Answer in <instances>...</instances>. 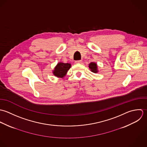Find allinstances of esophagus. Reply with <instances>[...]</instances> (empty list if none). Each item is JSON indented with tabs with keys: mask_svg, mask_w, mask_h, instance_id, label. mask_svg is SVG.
Returning a JSON list of instances; mask_svg holds the SVG:
<instances>
[{
	"mask_svg": "<svg viewBox=\"0 0 147 147\" xmlns=\"http://www.w3.org/2000/svg\"><path fill=\"white\" fill-rule=\"evenodd\" d=\"M82 61H81V60H78V61H76V62H75V63H77V64H79V63H82Z\"/></svg>",
	"mask_w": 147,
	"mask_h": 147,
	"instance_id": "obj_1",
	"label": "esophagus"
}]
</instances>
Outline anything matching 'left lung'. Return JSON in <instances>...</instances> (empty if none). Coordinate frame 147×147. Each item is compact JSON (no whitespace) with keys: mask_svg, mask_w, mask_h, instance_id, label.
Masks as SVG:
<instances>
[{"mask_svg":"<svg viewBox=\"0 0 147 147\" xmlns=\"http://www.w3.org/2000/svg\"><path fill=\"white\" fill-rule=\"evenodd\" d=\"M89 68L91 69V71L93 73H97L98 72V70H97V65L96 63H94V62H91L89 64L88 66Z\"/></svg>","mask_w":147,"mask_h":147,"instance_id":"1","label":"left lung"}]
</instances>
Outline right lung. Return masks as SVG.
Instances as JSON below:
<instances>
[{
    "label": "right lung",
    "instance_id": "add662e5",
    "mask_svg": "<svg viewBox=\"0 0 147 147\" xmlns=\"http://www.w3.org/2000/svg\"><path fill=\"white\" fill-rule=\"evenodd\" d=\"M71 67V64L69 63H62L59 62L56 66L53 74L55 76H57L60 78H63L66 74L67 71Z\"/></svg>",
    "mask_w": 147,
    "mask_h": 147
}]
</instances>
